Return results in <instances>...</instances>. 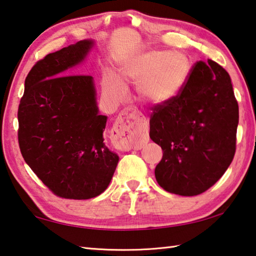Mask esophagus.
I'll return each mask as SVG.
<instances>
[{"label": "esophagus", "instance_id": "1", "mask_svg": "<svg viewBox=\"0 0 256 256\" xmlns=\"http://www.w3.org/2000/svg\"><path fill=\"white\" fill-rule=\"evenodd\" d=\"M138 120H140V114L133 107L125 108L120 112L114 125L115 144L118 149L128 151L131 149L138 150L142 148L141 144H136L132 138L134 126Z\"/></svg>", "mask_w": 256, "mask_h": 256}]
</instances>
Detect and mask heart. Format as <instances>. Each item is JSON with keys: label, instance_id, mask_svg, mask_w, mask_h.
Here are the masks:
<instances>
[{"label": "heart", "instance_id": "b5f03b06", "mask_svg": "<svg viewBox=\"0 0 256 256\" xmlns=\"http://www.w3.org/2000/svg\"><path fill=\"white\" fill-rule=\"evenodd\" d=\"M190 71V60L180 52L149 50L120 64V78L107 74L104 86L108 96L118 100L126 94L124 82H131L138 84V92L144 100L162 104L180 92Z\"/></svg>", "mask_w": 256, "mask_h": 256}]
</instances>
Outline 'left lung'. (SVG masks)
Returning a JSON list of instances; mask_svg holds the SVG:
<instances>
[{
  "label": "left lung",
  "instance_id": "left-lung-1",
  "mask_svg": "<svg viewBox=\"0 0 256 256\" xmlns=\"http://www.w3.org/2000/svg\"><path fill=\"white\" fill-rule=\"evenodd\" d=\"M150 138L164 151L156 166L158 184L193 196L220 180L236 151L238 104L228 72L214 60H198L180 94L158 104Z\"/></svg>",
  "mask_w": 256,
  "mask_h": 256
}]
</instances>
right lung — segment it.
I'll list each match as a JSON object with an SVG mask.
<instances>
[{"label": "right lung", "mask_w": 256, "mask_h": 256, "mask_svg": "<svg viewBox=\"0 0 256 256\" xmlns=\"http://www.w3.org/2000/svg\"><path fill=\"white\" fill-rule=\"evenodd\" d=\"M84 40L38 60L24 81L18 140L28 166L55 196L86 200L110 185L118 156L104 144L92 76L71 74L92 48Z\"/></svg>", "instance_id": "right-lung-1"}]
</instances>
